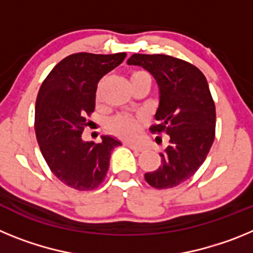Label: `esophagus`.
Returning <instances> with one entry per match:
<instances>
[{
    "label": "esophagus",
    "mask_w": 253,
    "mask_h": 253,
    "mask_svg": "<svg viewBox=\"0 0 253 253\" xmlns=\"http://www.w3.org/2000/svg\"><path fill=\"white\" fill-rule=\"evenodd\" d=\"M125 146H128L129 148L134 149V151H138V152L144 151V147L140 146V144H137V143H125Z\"/></svg>",
    "instance_id": "obj_1"
}]
</instances>
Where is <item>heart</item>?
<instances>
[{
    "label": "heart",
    "mask_w": 253,
    "mask_h": 253,
    "mask_svg": "<svg viewBox=\"0 0 253 253\" xmlns=\"http://www.w3.org/2000/svg\"><path fill=\"white\" fill-rule=\"evenodd\" d=\"M142 75H147V73L140 72V71L133 72L131 73V80ZM99 95L100 90H97V97H99ZM107 126H109L111 133L116 134V135H119L122 138H125V139H130V138H134L138 134V130H139V119L131 115H118L109 122Z\"/></svg>",
    "instance_id": "obj_1"
}]
</instances>
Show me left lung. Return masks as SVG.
<instances>
[{
	"label": "left lung",
	"mask_w": 253,
	"mask_h": 253,
	"mask_svg": "<svg viewBox=\"0 0 253 253\" xmlns=\"http://www.w3.org/2000/svg\"><path fill=\"white\" fill-rule=\"evenodd\" d=\"M126 63L144 68L157 82L158 124L151 130L169 138L160 154L161 166L144 177L156 189L177 186L198 171L214 142L215 105L207 78L195 66L171 55L133 54Z\"/></svg>",
	"instance_id": "left-lung-1"
}]
</instances>
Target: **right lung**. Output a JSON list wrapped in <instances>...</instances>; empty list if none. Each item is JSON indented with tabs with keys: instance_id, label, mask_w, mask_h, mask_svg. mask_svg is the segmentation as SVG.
<instances>
[{
	"instance_id": "add662e5",
	"label": "right lung",
	"mask_w": 253,
	"mask_h": 253,
	"mask_svg": "<svg viewBox=\"0 0 253 253\" xmlns=\"http://www.w3.org/2000/svg\"><path fill=\"white\" fill-rule=\"evenodd\" d=\"M126 54L76 53L62 59L46 76L35 104V134L50 171L80 191L104 181L111 151L120 140L102 135L101 143L84 142L86 115L95 110L97 84L123 63Z\"/></svg>"
}]
</instances>
